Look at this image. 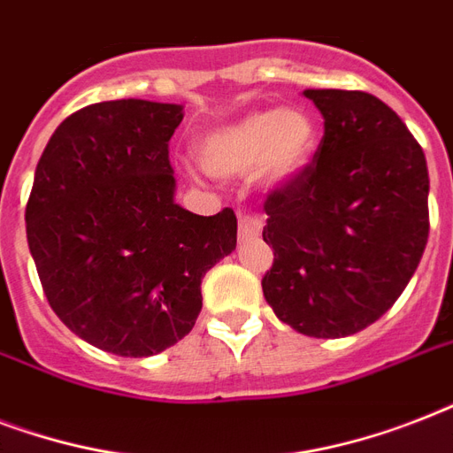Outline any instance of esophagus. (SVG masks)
<instances>
[{"label": "esophagus", "instance_id": "esophagus-1", "mask_svg": "<svg viewBox=\"0 0 453 453\" xmlns=\"http://www.w3.org/2000/svg\"><path fill=\"white\" fill-rule=\"evenodd\" d=\"M263 230V219L256 213H242L240 216V240H256Z\"/></svg>", "mask_w": 453, "mask_h": 453}]
</instances>
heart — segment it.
<instances>
[{
  "instance_id": "b5f03b06",
  "label": "heart",
  "mask_w": 453,
  "mask_h": 453,
  "mask_svg": "<svg viewBox=\"0 0 453 453\" xmlns=\"http://www.w3.org/2000/svg\"><path fill=\"white\" fill-rule=\"evenodd\" d=\"M315 141V124L301 110H261L209 131L197 150L213 176H249L258 169L277 183L310 162Z\"/></svg>"
}]
</instances>
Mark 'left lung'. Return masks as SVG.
I'll return each instance as SVG.
<instances>
[{
  "mask_svg": "<svg viewBox=\"0 0 453 453\" xmlns=\"http://www.w3.org/2000/svg\"><path fill=\"white\" fill-rule=\"evenodd\" d=\"M324 117L312 162L265 199L263 296L298 334H357L393 308L428 242V166L407 124L366 91L308 88Z\"/></svg>",
  "mask_w": 453,
  "mask_h": 453,
  "instance_id": "1",
  "label": "left lung"
}]
</instances>
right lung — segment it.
I'll return each mask as SVG.
<instances>
[{
	"mask_svg": "<svg viewBox=\"0 0 453 453\" xmlns=\"http://www.w3.org/2000/svg\"><path fill=\"white\" fill-rule=\"evenodd\" d=\"M173 103L127 98L77 110L39 157L25 206L27 247L67 329L119 357L188 336L202 280L237 247V216L173 202Z\"/></svg>",
	"mask_w": 453,
	"mask_h": 453,
	"instance_id": "right-lung-1",
	"label": "right lung"
}]
</instances>
